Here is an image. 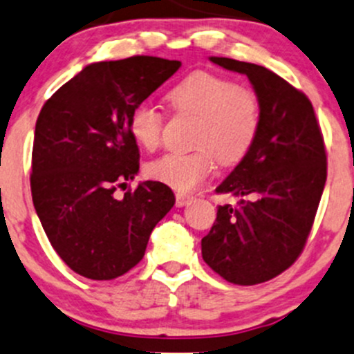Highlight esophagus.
Listing matches in <instances>:
<instances>
[{
	"label": "esophagus",
	"mask_w": 354,
	"mask_h": 354,
	"mask_svg": "<svg viewBox=\"0 0 354 354\" xmlns=\"http://www.w3.org/2000/svg\"><path fill=\"white\" fill-rule=\"evenodd\" d=\"M193 196L188 195V193L178 192L176 193V207H186L188 203H192Z\"/></svg>",
	"instance_id": "esophagus-1"
}]
</instances>
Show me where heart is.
<instances>
[{"label": "heart", "instance_id": "heart-1", "mask_svg": "<svg viewBox=\"0 0 354 354\" xmlns=\"http://www.w3.org/2000/svg\"><path fill=\"white\" fill-rule=\"evenodd\" d=\"M171 106L181 114L198 115L192 153H166L147 162L154 181L180 192L195 189L221 165H235L250 153L262 127V102L248 85L230 77L196 70L169 88ZM165 118L158 107L141 102L129 114V133L142 149L161 142Z\"/></svg>", "mask_w": 354, "mask_h": 354}]
</instances>
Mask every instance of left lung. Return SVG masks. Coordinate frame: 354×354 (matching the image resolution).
Segmentation results:
<instances>
[{
	"mask_svg": "<svg viewBox=\"0 0 354 354\" xmlns=\"http://www.w3.org/2000/svg\"><path fill=\"white\" fill-rule=\"evenodd\" d=\"M209 60L248 77L262 102V127L216 188L240 201L216 209L201 255L227 282L255 286L289 269L304 250L328 176L324 139L308 95L277 73L234 58Z\"/></svg>",
	"mask_w": 354,
	"mask_h": 354,
	"instance_id": "8db88e82",
	"label": "left lung"
}]
</instances>
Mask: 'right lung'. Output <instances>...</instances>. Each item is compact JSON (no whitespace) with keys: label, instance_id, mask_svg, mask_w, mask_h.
I'll return each mask as SVG.
<instances>
[{"label":"right lung","instance_id":"right-lung-1","mask_svg":"<svg viewBox=\"0 0 354 354\" xmlns=\"http://www.w3.org/2000/svg\"><path fill=\"white\" fill-rule=\"evenodd\" d=\"M181 62L134 55L97 62L50 97L35 126L32 198L58 257L92 281H112L145 257L151 232L173 208L159 181L115 189L139 171L129 114Z\"/></svg>","mask_w":354,"mask_h":354}]
</instances>
